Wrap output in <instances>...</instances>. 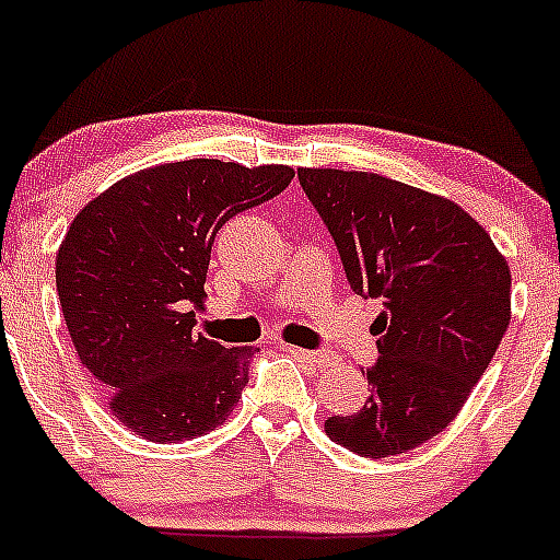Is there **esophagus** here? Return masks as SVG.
<instances>
[{
    "label": "esophagus",
    "mask_w": 560,
    "mask_h": 560,
    "mask_svg": "<svg viewBox=\"0 0 560 560\" xmlns=\"http://www.w3.org/2000/svg\"><path fill=\"white\" fill-rule=\"evenodd\" d=\"M284 352L295 354V358L306 360V363H312L314 369H327V365H332V358L327 352H319V349H301V347H287L284 343Z\"/></svg>",
    "instance_id": "obj_1"
}]
</instances>
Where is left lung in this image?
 I'll use <instances>...</instances> for the list:
<instances>
[{"label":"left lung","instance_id":"1","mask_svg":"<svg viewBox=\"0 0 560 560\" xmlns=\"http://www.w3.org/2000/svg\"><path fill=\"white\" fill-rule=\"evenodd\" d=\"M349 287L380 298L365 406L327 417L349 453H409L455 420L510 325V265L453 200L376 173L298 171Z\"/></svg>","mask_w":560,"mask_h":560}]
</instances>
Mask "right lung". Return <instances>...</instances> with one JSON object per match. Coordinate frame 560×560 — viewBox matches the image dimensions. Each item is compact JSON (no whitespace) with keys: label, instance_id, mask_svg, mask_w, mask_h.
I'll use <instances>...</instances> for the list:
<instances>
[{"label":"right lung","instance_id":"right-lung-1","mask_svg":"<svg viewBox=\"0 0 560 560\" xmlns=\"http://www.w3.org/2000/svg\"><path fill=\"white\" fill-rule=\"evenodd\" d=\"M284 165L184 160L118 180L75 217L56 254V292L75 352L118 422L151 442L213 431L257 349L197 332L217 233L281 195Z\"/></svg>","mask_w":560,"mask_h":560}]
</instances>
